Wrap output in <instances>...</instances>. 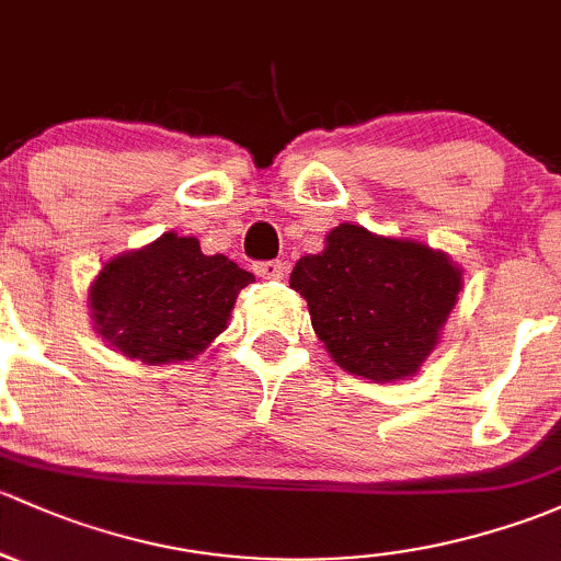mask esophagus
I'll return each mask as SVG.
<instances>
[{
  "instance_id": "esophagus-1",
  "label": "esophagus",
  "mask_w": 561,
  "mask_h": 561,
  "mask_svg": "<svg viewBox=\"0 0 561 561\" xmlns=\"http://www.w3.org/2000/svg\"><path fill=\"white\" fill-rule=\"evenodd\" d=\"M253 273L264 280H280L283 273H286V267H283L280 262H256L253 264Z\"/></svg>"
}]
</instances>
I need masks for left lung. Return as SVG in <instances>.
Returning <instances> with one entry per match:
<instances>
[{
    "label": "left lung",
    "mask_w": 561,
    "mask_h": 561,
    "mask_svg": "<svg viewBox=\"0 0 561 561\" xmlns=\"http://www.w3.org/2000/svg\"><path fill=\"white\" fill-rule=\"evenodd\" d=\"M288 283L345 373L394 383L430 359L465 278L446 251L345 221L323 238L321 253L299 259Z\"/></svg>",
    "instance_id": "left-lung-1"
}]
</instances>
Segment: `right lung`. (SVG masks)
<instances>
[{"label": "right lung", "instance_id": "obj_1", "mask_svg": "<svg viewBox=\"0 0 561 561\" xmlns=\"http://www.w3.org/2000/svg\"><path fill=\"white\" fill-rule=\"evenodd\" d=\"M251 280L224 253H202L196 238L164 232L107 259L89 286L91 323L126 359L153 367L192 362L227 329Z\"/></svg>", "mask_w": 561, "mask_h": 561}]
</instances>
